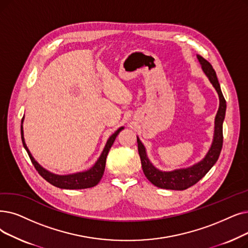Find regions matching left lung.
<instances>
[{
	"instance_id": "left-lung-1",
	"label": "left lung",
	"mask_w": 248,
	"mask_h": 248,
	"mask_svg": "<svg viewBox=\"0 0 248 248\" xmlns=\"http://www.w3.org/2000/svg\"><path fill=\"white\" fill-rule=\"evenodd\" d=\"M200 63L202 64V69L206 76L209 78L210 82L216 89L218 95L220 105L219 109L215 117V132H214V139L212 146L209 150L207 155L204 158L200 161L199 163L192 165L188 168H182L176 169L173 171H161L157 169L152 163L150 162L149 158L147 157L146 149L140 139L137 137L138 142V150L139 155L141 158L142 168L144 171L145 176L148 178L149 181L160 188H166V189H174V190H184L186 189L202 179L206 175L209 170L214 166V164L217 162V160L220 156L222 146H223V122L225 118L226 112V100L221 91L220 84L217 78V75L215 70L213 69L212 64L204 60L201 56H197Z\"/></svg>"
}]
</instances>
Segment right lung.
I'll list each match as a JSON object with an SVG mask.
<instances>
[{
    "label": "right lung",
    "instance_id": "1",
    "mask_svg": "<svg viewBox=\"0 0 248 248\" xmlns=\"http://www.w3.org/2000/svg\"><path fill=\"white\" fill-rule=\"evenodd\" d=\"M23 118H24V116H23ZM23 118H22V122H21V139H22L23 146H24L25 150L27 151L32 164H33L35 169L38 171V173L42 177H44L47 182H49L50 185L55 186L57 187H60V188H64V189H83V188L93 187L96 185H98V182L100 181V179L102 178V175L104 173L107 154H108L116 136L120 134V132L122 130H124V126H122L118 128V130L114 134H112L109 137V139L107 140L106 145L102 151L100 157L89 170H86L83 172H77V173L68 174V175H59V174L51 173V172L47 171L46 169L40 166L36 162L35 159L32 157L30 151L28 150V148L25 144V141H24L23 125H22Z\"/></svg>",
    "mask_w": 248,
    "mask_h": 248
}]
</instances>
